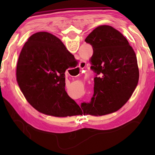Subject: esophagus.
Returning <instances> with one entry per match:
<instances>
[{
    "label": "esophagus",
    "instance_id": "obj_1",
    "mask_svg": "<svg viewBox=\"0 0 155 155\" xmlns=\"http://www.w3.org/2000/svg\"><path fill=\"white\" fill-rule=\"evenodd\" d=\"M85 66H86V62H85L84 61H81V62H80V64H79V67L80 68V69H83V68H84L85 67ZM77 75H78V74H77ZM76 77H77V76H76Z\"/></svg>",
    "mask_w": 155,
    "mask_h": 155
}]
</instances>
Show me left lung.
<instances>
[{
	"instance_id": "obj_1",
	"label": "left lung",
	"mask_w": 155,
	"mask_h": 155,
	"mask_svg": "<svg viewBox=\"0 0 155 155\" xmlns=\"http://www.w3.org/2000/svg\"><path fill=\"white\" fill-rule=\"evenodd\" d=\"M92 45L91 68L96 73L94 94L81 103L84 114L101 116L118 110L129 99L139 77L136 54L127 38L113 27H97L85 39Z\"/></svg>"
}]
</instances>
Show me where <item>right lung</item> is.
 I'll return each mask as SVG.
<instances>
[{
    "instance_id": "right-lung-1",
    "label": "right lung",
    "mask_w": 155,
    "mask_h": 155,
    "mask_svg": "<svg viewBox=\"0 0 155 155\" xmlns=\"http://www.w3.org/2000/svg\"><path fill=\"white\" fill-rule=\"evenodd\" d=\"M74 57L62 41L47 32L31 36L23 46L16 67V81L36 110L58 117L82 112L65 91V71Z\"/></svg>"
}]
</instances>
